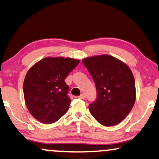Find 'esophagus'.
Listing matches in <instances>:
<instances>
[{
    "mask_svg": "<svg viewBox=\"0 0 159 159\" xmlns=\"http://www.w3.org/2000/svg\"><path fill=\"white\" fill-rule=\"evenodd\" d=\"M79 98H80V99H84V100H85V99H86V97H85V94H83H83H81V95L80 96Z\"/></svg>",
    "mask_w": 159,
    "mask_h": 159,
    "instance_id": "obj_1",
    "label": "esophagus"
}]
</instances>
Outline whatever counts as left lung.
<instances>
[{"mask_svg": "<svg viewBox=\"0 0 159 159\" xmlns=\"http://www.w3.org/2000/svg\"><path fill=\"white\" fill-rule=\"evenodd\" d=\"M97 88V97L89 111L104 126L118 125L129 114L136 101L134 76L128 66L108 54L82 60Z\"/></svg>", "mask_w": 159, "mask_h": 159, "instance_id": "left-lung-1", "label": "left lung"}]
</instances>
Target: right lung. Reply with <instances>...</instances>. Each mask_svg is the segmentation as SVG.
<instances>
[{"mask_svg": "<svg viewBox=\"0 0 159 159\" xmlns=\"http://www.w3.org/2000/svg\"><path fill=\"white\" fill-rule=\"evenodd\" d=\"M80 60L70 57L43 58L29 68L23 82L27 108L40 122L52 124L69 108V88L65 82Z\"/></svg>", "mask_w": 159, "mask_h": 159, "instance_id": "obj_1", "label": "right lung"}]
</instances>
